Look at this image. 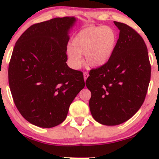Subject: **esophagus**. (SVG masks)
Instances as JSON below:
<instances>
[{
    "label": "esophagus",
    "instance_id": "esophagus-1",
    "mask_svg": "<svg viewBox=\"0 0 159 159\" xmlns=\"http://www.w3.org/2000/svg\"><path fill=\"white\" fill-rule=\"evenodd\" d=\"M88 76H89L88 72H84V79L85 81H86V80H87V78H88Z\"/></svg>",
    "mask_w": 159,
    "mask_h": 159
}]
</instances>
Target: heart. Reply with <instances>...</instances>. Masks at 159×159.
<instances>
[{
	"mask_svg": "<svg viewBox=\"0 0 159 159\" xmlns=\"http://www.w3.org/2000/svg\"><path fill=\"white\" fill-rule=\"evenodd\" d=\"M118 34L114 28L106 25H90L81 29L67 48L69 64L78 69L84 63L90 67H100L111 60L116 48Z\"/></svg>",
	"mask_w": 159,
	"mask_h": 159,
	"instance_id": "heart-1",
	"label": "heart"
}]
</instances>
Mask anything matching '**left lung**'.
Returning a JSON list of instances; mask_svg holds the SVG:
<instances>
[{"mask_svg":"<svg viewBox=\"0 0 159 159\" xmlns=\"http://www.w3.org/2000/svg\"><path fill=\"white\" fill-rule=\"evenodd\" d=\"M120 30L117 45L106 64L90 70L86 86L96 121L116 125L127 121L143 105L151 76L147 45L125 24L114 21Z\"/></svg>","mask_w":159,"mask_h":159,"instance_id":"8db88e82","label":"left lung"}]
</instances>
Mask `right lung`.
I'll use <instances>...</instances> for the list:
<instances>
[{"instance_id": "add662e5", "label": "right lung", "mask_w": 159, "mask_h": 159, "mask_svg": "<svg viewBox=\"0 0 159 159\" xmlns=\"http://www.w3.org/2000/svg\"><path fill=\"white\" fill-rule=\"evenodd\" d=\"M75 21V17H63L34 24L16 43L9 85L20 114L36 126L63 123L85 86L83 73L66 64L69 30Z\"/></svg>"}]
</instances>
